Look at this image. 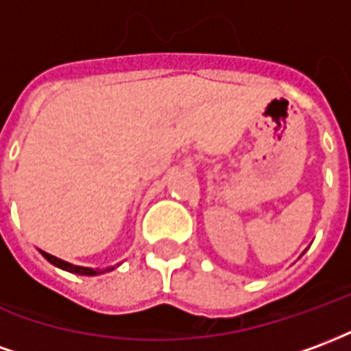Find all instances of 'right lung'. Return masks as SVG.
Listing matches in <instances>:
<instances>
[{"instance_id":"right-lung-1","label":"right lung","mask_w":351,"mask_h":351,"mask_svg":"<svg viewBox=\"0 0 351 351\" xmlns=\"http://www.w3.org/2000/svg\"><path fill=\"white\" fill-rule=\"evenodd\" d=\"M45 258L49 259L50 263L56 265V267H60V269H64V271H69V272H75V274H86V276H93V274H99V272L103 271H95V269H88V267H79V265H71L67 263V261H64V259L60 258H54V256H50V254H47V252H41Z\"/></svg>"}]
</instances>
